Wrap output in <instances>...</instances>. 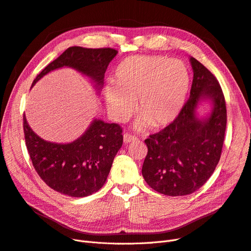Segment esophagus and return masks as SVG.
I'll return each instance as SVG.
<instances>
[{"label": "esophagus", "mask_w": 251, "mask_h": 251, "mask_svg": "<svg viewBox=\"0 0 251 251\" xmlns=\"http://www.w3.org/2000/svg\"><path fill=\"white\" fill-rule=\"evenodd\" d=\"M123 139H124V143H125V144H128V143H130V141L136 140V137H135L134 135L129 134V133H125V134L123 135Z\"/></svg>", "instance_id": "esophagus-1"}]
</instances>
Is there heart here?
<instances>
[{
  "mask_svg": "<svg viewBox=\"0 0 251 251\" xmlns=\"http://www.w3.org/2000/svg\"><path fill=\"white\" fill-rule=\"evenodd\" d=\"M188 68L178 59L159 55H135L124 59L115 70V83L104 87L106 107L115 121L131 115L137 100L141 117L138 131L150 125L163 128L179 116L190 90Z\"/></svg>",
  "mask_w": 251,
  "mask_h": 251,
  "instance_id": "obj_1",
  "label": "heart"
}]
</instances>
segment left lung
Returning a JSON list of instances; mask_svg holds the SVG:
<instances>
[{"instance_id": "1", "label": "left lung", "mask_w": 251, "mask_h": 251, "mask_svg": "<svg viewBox=\"0 0 251 251\" xmlns=\"http://www.w3.org/2000/svg\"><path fill=\"white\" fill-rule=\"evenodd\" d=\"M190 99L176 121L145 140L148 155L143 176L149 186L167 196H184L209 179L221 159L226 126L225 96L214 75L194 57ZM212 102L211 113L199 118V103Z\"/></svg>"}]
</instances>
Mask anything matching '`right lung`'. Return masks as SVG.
Here are the masks:
<instances>
[{"label": "right lung", "instance_id": "right-lung-1", "mask_svg": "<svg viewBox=\"0 0 251 251\" xmlns=\"http://www.w3.org/2000/svg\"><path fill=\"white\" fill-rule=\"evenodd\" d=\"M117 53L112 48L70 47L37 75L31 87L52 71L72 68L89 78L100 93L107 65ZM24 130L27 151L39 176L51 189L70 197H86L100 191L123 145L122 128L100 119H94L79 138L69 144L41 138L29 127L25 115Z\"/></svg>", "mask_w": 251, "mask_h": 251}]
</instances>
